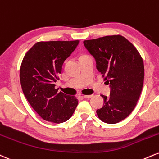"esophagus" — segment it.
Segmentation results:
<instances>
[{
    "label": "esophagus",
    "instance_id": "esophagus-1",
    "mask_svg": "<svg viewBox=\"0 0 159 159\" xmlns=\"http://www.w3.org/2000/svg\"><path fill=\"white\" fill-rule=\"evenodd\" d=\"M93 95H84L83 97L84 98H92Z\"/></svg>",
    "mask_w": 159,
    "mask_h": 159
}]
</instances>
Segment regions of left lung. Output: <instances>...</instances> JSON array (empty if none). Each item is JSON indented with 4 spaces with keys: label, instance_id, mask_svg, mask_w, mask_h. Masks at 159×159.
I'll list each match as a JSON object with an SVG mask.
<instances>
[{
    "label": "left lung",
    "instance_id": "8db88e82",
    "mask_svg": "<svg viewBox=\"0 0 159 159\" xmlns=\"http://www.w3.org/2000/svg\"><path fill=\"white\" fill-rule=\"evenodd\" d=\"M84 44L96 61L97 70L110 87V96L104 98L98 118L116 124L134 110L142 90L144 78L143 59L127 38L120 35L86 40Z\"/></svg>",
    "mask_w": 159,
    "mask_h": 159
}]
</instances>
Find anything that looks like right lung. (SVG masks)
I'll return each instance as SVG.
<instances>
[{
  "label": "right lung",
  "instance_id": "add662e5",
  "mask_svg": "<svg viewBox=\"0 0 159 159\" xmlns=\"http://www.w3.org/2000/svg\"><path fill=\"white\" fill-rule=\"evenodd\" d=\"M78 43V40L37 42L23 58L20 69L23 93L45 121L56 124L67 121L78 104L75 97L55 88L64 61Z\"/></svg>",
  "mask_w": 159,
  "mask_h": 159
}]
</instances>
